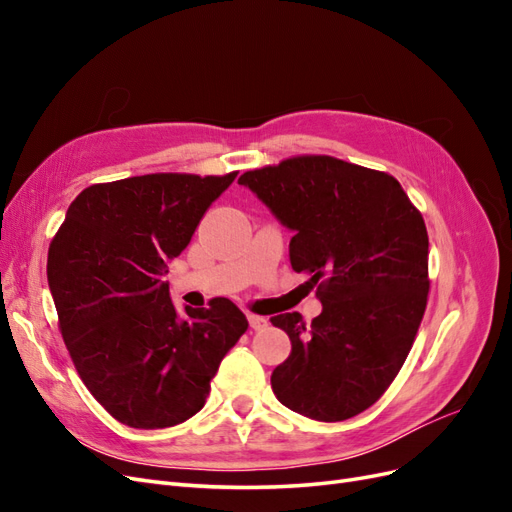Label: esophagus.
<instances>
[{"label":"esophagus","mask_w":512,"mask_h":512,"mask_svg":"<svg viewBox=\"0 0 512 512\" xmlns=\"http://www.w3.org/2000/svg\"><path fill=\"white\" fill-rule=\"evenodd\" d=\"M247 320H250V327L254 331H262L269 327V320L265 316H256V314H247Z\"/></svg>","instance_id":"obj_1"}]
</instances>
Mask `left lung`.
I'll return each mask as SVG.
<instances>
[{
	"instance_id": "obj_1",
	"label": "left lung",
	"mask_w": 512,
	"mask_h": 512,
	"mask_svg": "<svg viewBox=\"0 0 512 512\" xmlns=\"http://www.w3.org/2000/svg\"><path fill=\"white\" fill-rule=\"evenodd\" d=\"M250 188L286 228L290 265L318 286L322 314L273 316L290 356L273 369L292 412L335 423L361 414L404 365L427 307L429 237L389 173L331 156H297L247 170Z\"/></svg>"
}]
</instances>
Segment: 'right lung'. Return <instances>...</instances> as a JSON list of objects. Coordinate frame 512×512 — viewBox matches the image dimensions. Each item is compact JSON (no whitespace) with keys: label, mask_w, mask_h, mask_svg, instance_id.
<instances>
[{"label":"right lung","mask_w":512,"mask_h":512,"mask_svg":"<svg viewBox=\"0 0 512 512\" xmlns=\"http://www.w3.org/2000/svg\"><path fill=\"white\" fill-rule=\"evenodd\" d=\"M235 177L156 173L89 185L51 241L46 273L61 337L89 393L123 425L188 421L247 331L224 297L177 314L164 282Z\"/></svg>","instance_id":"add662e5"}]
</instances>
